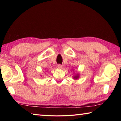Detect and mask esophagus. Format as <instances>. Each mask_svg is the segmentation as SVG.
<instances>
[{"mask_svg": "<svg viewBox=\"0 0 121 121\" xmlns=\"http://www.w3.org/2000/svg\"><path fill=\"white\" fill-rule=\"evenodd\" d=\"M57 66H58V68L59 69H62V67H63L62 65H58Z\"/></svg>", "mask_w": 121, "mask_h": 121, "instance_id": "obj_1", "label": "esophagus"}]
</instances>
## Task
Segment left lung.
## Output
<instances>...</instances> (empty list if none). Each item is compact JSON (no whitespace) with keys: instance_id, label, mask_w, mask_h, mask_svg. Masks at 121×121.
<instances>
[{"instance_id":"1","label":"left lung","mask_w":121,"mask_h":121,"mask_svg":"<svg viewBox=\"0 0 121 121\" xmlns=\"http://www.w3.org/2000/svg\"><path fill=\"white\" fill-rule=\"evenodd\" d=\"M79 78V73H77V74H75V75L73 76V78L74 79H78Z\"/></svg>"}]
</instances>
